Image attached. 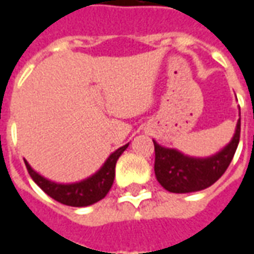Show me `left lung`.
<instances>
[{
	"mask_svg": "<svg viewBox=\"0 0 254 254\" xmlns=\"http://www.w3.org/2000/svg\"><path fill=\"white\" fill-rule=\"evenodd\" d=\"M241 134V118L236 134L225 149L208 158H193L175 149H168L154 142L155 177L161 186L173 193H188L205 190L215 183L230 165L236 154Z\"/></svg>",
	"mask_w": 254,
	"mask_h": 254,
	"instance_id": "8db88e82",
	"label": "left lung"
}]
</instances>
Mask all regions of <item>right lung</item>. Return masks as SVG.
Returning <instances> with one entry per match:
<instances>
[{
    "label": "right lung",
    "instance_id": "obj_1",
    "mask_svg": "<svg viewBox=\"0 0 254 254\" xmlns=\"http://www.w3.org/2000/svg\"><path fill=\"white\" fill-rule=\"evenodd\" d=\"M127 147H128V145H125L116 150V151H114L108 157V160L105 161L103 168L97 173H94L92 177L79 181V183H74V184H57V183H53V181L44 179L43 176L36 173L29 166L27 161L24 160V162H25L27 170H28L29 176L32 177V180L50 197H53L54 200L59 201L62 204L71 205V207H85V205L97 203L108 193L111 187L114 184L116 161Z\"/></svg>",
    "mask_w": 254,
    "mask_h": 254
}]
</instances>
